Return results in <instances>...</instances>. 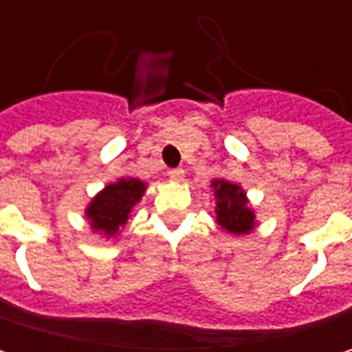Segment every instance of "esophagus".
I'll use <instances>...</instances> for the list:
<instances>
[{"mask_svg":"<svg viewBox=\"0 0 352 352\" xmlns=\"http://www.w3.org/2000/svg\"><path fill=\"white\" fill-rule=\"evenodd\" d=\"M183 177H185V171H183V169H171V171H169V179H171V181H183Z\"/></svg>","mask_w":352,"mask_h":352,"instance_id":"34e87169","label":"esophagus"}]
</instances>
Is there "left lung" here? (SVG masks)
Instances as JSON below:
<instances>
[{
	"label": "left lung",
	"instance_id": "1",
	"mask_svg": "<svg viewBox=\"0 0 352 352\" xmlns=\"http://www.w3.org/2000/svg\"><path fill=\"white\" fill-rule=\"evenodd\" d=\"M216 197V222L228 234H248L254 228V212L248 206L245 189L226 179L212 181Z\"/></svg>",
	"mask_w": 352,
	"mask_h": 352
}]
</instances>
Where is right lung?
Segmentation results:
<instances>
[{
	"label": "right lung",
	"instance_id": "add662e5",
	"mask_svg": "<svg viewBox=\"0 0 352 352\" xmlns=\"http://www.w3.org/2000/svg\"><path fill=\"white\" fill-rule=\"evenodd\" d=\"M146 191V183L134 177H122L106 185L87 206L85 216L94 232L104 236H118L126 226L132 208Z\"/></svg>",
	"mask_w": 352,
	"mask_h": 352
}]
</instances>
